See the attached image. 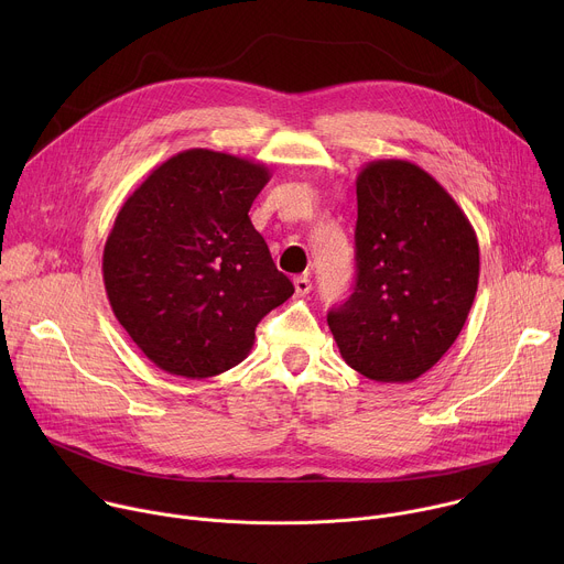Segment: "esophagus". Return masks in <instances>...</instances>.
<instances>
[{
  "mask_svg": "<svg viewBox=\"0 0 564 564\" xmlns=\"http://www.w3.org/2000/svg\"><path fill=\"white\" fill-rule=\"evenodd\" d=\"M310 290H312V283H310L307 274H301V276L294 279V292H296V296H303V294H307Z\"/></svg>",
  "mask_w": 564,
  "mask_h": 564,
  "instance_id": "obj_1",
  "label": "esophagus"
}]
</instances>
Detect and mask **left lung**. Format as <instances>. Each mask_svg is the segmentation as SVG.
Instances as JSON below:
<instances>
[{
	"label": "left lung",
	"instance_id": "8db88e82",
	"mask_svg": "<svg viewBox=\"0 0 564 564\" xmlns=\"http://www.w3.org/2000/svg\"><path fill=\"white\" fill-rule=\"evenodd\" d=\"M357 281L328 326L350 368L415 381L462 333L479 279L473 225L409 160H375L357 176Z\"/></svg>",
	"mask_w": 564,
	"mask_h": 564
}]
</instances>
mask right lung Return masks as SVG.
<instances>
[{
    "mask_svg": "<svg viewBox=\"0 0 564 564\" xmlns=\"http://www.w3.org/2000/svg\"><path fill=\"white\" fill-rule=\"evenodd\" d=\"M270 170L187 149L155 167L109 231L102 276L135 346L187 379L220 375L254 346L259 321L294 294L248 212Z\"/></svg>",
    "mask_w": 564,
    "mask_h": 564,
    "instance_id": "obj_1",
    "label": "right lung"
}]
</instances>
